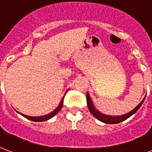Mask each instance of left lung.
<instances>
[{
  "mask_svg": "<svg viewBox=\"0 0 152 152\" xmlns=\"http://www.w3.org/2000/svg\"><path fill=\"white\" fill-rule=\"evenodd\" d=\"M144 99H145V97H144V99L140 102V103L138 105H137L135 108L133 109L132 111H130L128 113H126L124 115H105L102 113L101 112L96 109V108L94 105V103L91 100V97L89 95V93H87V106H88V108L91 113L95 117L96 119H97L99 121L102 122L104 123H107V124H117V123H121L123 121L127 119L128 118L133 115L134 113H136L137 112V110L140 108V106L142 105L143 102H144Z\"/></svg>",
  "mask_w": 152,
  "mask_h": 152,
  "instance_id": "1",
  "label": "left lung"
}]
</instances>
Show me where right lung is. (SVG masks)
Wrapping results in <instances>:
<instances>
[{
  "instance_id": "add662e5",
  "label": "right lung",
  "mask_w": 152,
  "mask_h": 152,
  "mask_svg": "<svg viewBox=\"0 0 152 152\" xmlns=\"http://www.w3.org/2000/svg\"><path fill=\"white\" fill-rule=\"evenodd\" d=\"M68 91H69V90L66 91V92L65 93V94L68 92ZM65 95H64L63 97L61 98V102H60V103H59L58 106V107H57V108H55V110L53 111V112H51L50 113H49V114L48 115H41V116H29V115H26L22 114V113L17 112V111H16V112H18V113H19L20 115H22L23 117L26 118L27 119H29V120L33 121V122H44V121H47L48 120V119H51L52 117L55 116V115H56L59 111L61 110V108H62V105H63V100H64V97H65Z\"/></svg>"
}]
</instances>
